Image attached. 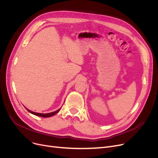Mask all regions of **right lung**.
I'll return each mask as SVG.
<instances>
[{"label": "right lung", "mask_w": 158, "mask_h": 158, "mask_svg": "<svg viewBox=\"0 0 158 158\" xmlns=\"http://www.w3.org/2000/svg\"><path fill=\"white\" fill-rule=\"evenodd\" d=\"M26 109H27V108H26ZM60 110H61V108H60L59 110H57V111H54V112L49 113H45H45H35V112H33V111H30L29 110H27H27L29 113H32V114H35V115L38 116V117H44V118H47V117H52V116L54 115V114H56L57 112H59Z\"/></svg>", "instance_id": "add662e5"}]
</instances>
